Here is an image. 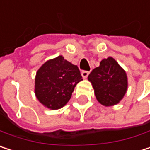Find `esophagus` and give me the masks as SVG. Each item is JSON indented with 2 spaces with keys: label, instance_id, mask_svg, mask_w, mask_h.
Here are the masks:
<instances>
[{
  "label": "esophagus",
  "instance_id": "obj_1",
  "mask_svg": "<svg viewBox=\"0 0 150 150\" xmlns=\"http://www.w3.org/2000/svg\"><path fill=\"white\" fill-rule=\"evenodd\" d=\"M88 75H89V72H88V71H85V70H83V71L81 72V76H82L84 79H86Z\"/></svg>",
  "mask_w": 150,
  "mask_h": 150
}]
</instances>
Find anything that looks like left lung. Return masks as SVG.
<instances>
[{"label":"left lung","instance_id":"obj_1","mask_svg":"<svg viewBox=\"0 0 150 150\" xmlns=\"http://www.w3.org/2000/svg\"><path fill=\"white\" fill-rule=\"evenodd\" d=\"M95 91L96 100L105 107L118 104L128 89V76L125 70L113 58L102 60L88 76Z\"/></svg>","mask_w":150,"mask_h":150}]
</instances>
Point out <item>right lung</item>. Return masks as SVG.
Wrapping results in <instances>:
<instances>
[{
    "label": "right lung",
    "instance_id": "1",
    "mask_svg": "<svg viewBox=\"0 0 150 150\" xmlns=\"http://www.w3.org/2000/svg\"><path fill=\"white\" fill-rule=\"evenodd\" d=\"M82 81L80 70L59 55L43 63L35 79V94L44 107L55 110L69 103L77 83Z\"/></svg>",
    "mask_w": 150,
    "mask_h": 150
}]
</instances>
